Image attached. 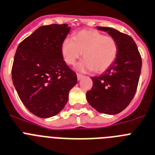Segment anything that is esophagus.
<instances>
[{
	"label": "esophagus",
	"instance_id": "34e87169",
	"mask_svg": "<svg viewBox=\"0 0 155 155\" xmlns=\"http://www.w3.org/2000/svg\"><path fill=\"white\" fill-rule=\"evenodd\" d=\"M83 77V75H82V74L77 73V79H78V80H80V79H81Z\"/></svg>",
	"mask_w": 155,
	"mask_h": 155
}]
</instances>
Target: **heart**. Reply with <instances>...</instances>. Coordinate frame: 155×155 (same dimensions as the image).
<instances>
[{
    "mask_svg": "<svg viewBox=\"0 0 155 155\" xmlns=\"http://www.w3.org/2000/svg\"><path fill=\"white\" fill-rule=\"evenodd\" d=\"M61 55L68 64H74L83 53L84 58L78 64L82 72L94 70L102 72L109 68L118 55V44L111 37L96 30H83L72 38H65L61 47Z\"/></svg>",
    "mask_w": 155,
    "mask_h": 155,
    "instance_id": "1",
    "label": "heart"
}]
</instances>
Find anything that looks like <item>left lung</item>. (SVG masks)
<instances>
[{
    "mask_svg": "<svg viewBox=\"0 0 155 155\" xmlns=\"http://www.w3.org/2000/svg\"><path fill=\"white\" fill-rule=\"evenodd\" d=\"M118 44V55L111 66L100 76L92 77L93 87L87 92L88 103L97 111L115 115L133 100L139 83L142 60L134 39L110 27L97 26Z\"/></svg>",
    "mask_w": 155,
    "mask_h": 155,
    "instance_id": "left-lung-1",
    "label": "left lung"
}]
</instances>
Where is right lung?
Returning a JSON list of instances; mask_svg holds the SVG:
<instances>
[{
	"mask_svg": "<svg viewBox=\"0 0 155 155\" xmlns=\"http://www.w3.org/2000/svg\"><path fill=\"white\" fill-rule=\"evenodd\" d=\"M70 29L67 24L40 26L16 50L13 84L24 105L40 118L58 114L77 83L76 72L67 65L61 51Z\"/></svg>",
	"mask_w": 155,
	"mask_h": 155,
	"instance_id": "right-lung-1",
	"label": "right lung"
}]
</instances>
